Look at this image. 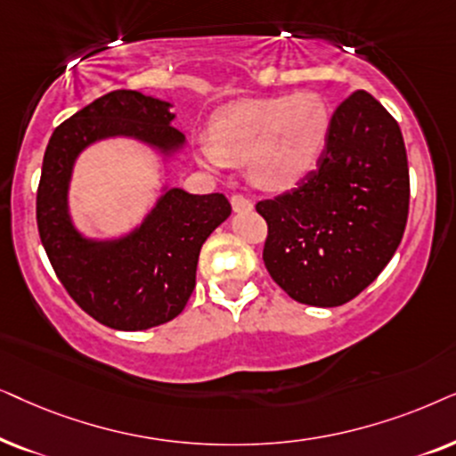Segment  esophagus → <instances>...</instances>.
Segmentation results:
<instances>
[{
  "instance_id": "1",
  "label": "esophagus",
  "mask_w": 456,
  "mask_h": 456,
  "mask_svg": "<svg viewBox=\"0 0 456 456\" xmlns=\"http://www.w3.org/2000/svg\"><path fill=\"white\" fill-rule=\"evenodd\" d=\"M232 206L235 212H250L254 208V204L248 200L246 196H241V193H235L232 198Z\"/></svg>"
}]
</instances>
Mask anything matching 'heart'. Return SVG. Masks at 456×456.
I'll list each match as a JSON object with an SVG mask.
<instances>
[{
    "label": "heart",
    "instance_id": "obj_1",
    "mask_svg": "<svg viewBox=\"0 0 456 456\" xmlns=\"http://www.w3.org/2000/svg\"><path fill=\"white\" fill-rule=\"evenodd\" d=\"M330 129V106L317 94L258 97L218 110L196 148L212 171L250 165L254 183L283 191L317 168Z\"/></svg>",
    "mask_w": 456,
    "mask_h": 456
}]
</instances>
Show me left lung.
I'll list each match as a JSON object with an SVG mask.
<instances>
[{"mask_svg":"<svg viewBox=\"0 0 456 456\" xmlns=\"http://www.w3.org/2000/svg\"><path fill=\"white\" fill-rule=\"evenodd\" d=\"M409 162L392 114L367 91L336 108L317 171L256 204L269 224L263 260L289 298L339 306L373 283L409 216Z\"/></svg>","mask_w":456,"mask_h":456,"instance_id":"obj_1","label":"left lung"}]
</instances>
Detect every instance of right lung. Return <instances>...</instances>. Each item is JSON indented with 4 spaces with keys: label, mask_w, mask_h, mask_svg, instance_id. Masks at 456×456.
<instances>
[{
    "label": "right lung",
    "mask_w": 456,
    "mask_h": 456,
    "mask_svg": "<svg viewBox=\"0 0 456 456\" xmlns=\"http://www.w3.org/2000/svg\"><path fill=\"white\" fill-rule=\"evenodd\" d=\"M171 102L117 89L97 97L53 131L37 190V227L47 258L70 298L102 325L142 331L177 317L196 288L198 256L232 204L223 193L162 187L142 223L112 240L83 235L72 223L69 187L78 154L91 143L129 137L165 160L185 148L171 125Z\"/></svg>",
    "instance_id": "1"
}]
</instances>
